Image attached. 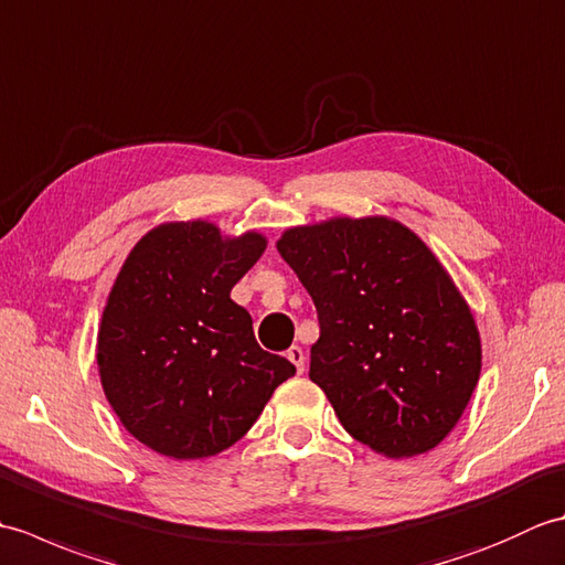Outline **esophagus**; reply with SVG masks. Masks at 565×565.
<instances>
[{
  "label": "esophagus",
  "mask_w": 565,
  "mask_h": 565,
  "mask_svg": "<svg viewBox=\"0 0 565 565\" xmlns=\"http://www.w3.org/2000/svg\"><path fill=\"white\" fill-rule=\"evenodd\" d=\"M286 359H289V362L296 366L298 374H303V369H306V354H303L301 347H298V344L289 347V350H286Z\"/></svg>",
  "instance_id": "1"
}]
</instances>
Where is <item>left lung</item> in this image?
Returning <instances> with one entry per match:
<instances>
[{"label": "left lung", "mask_w": 565, "mask_h": 565, "mask_svg": "<svg viewBox=\"0 0 565 565\" xmlns=\"http://www.w3.org/2000/svg\"><path fill=\"white\" fill-rule=\"evenodd\" d=\"M276 249L316 303L308 376L342 427L388 459L435 449L481 376V334L441 262L386 215L289 227Z\"/></svg>", "instance_id": "8db88e82"}]
</instances>
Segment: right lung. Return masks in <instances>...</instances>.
I'll return each instance as SVG.
<instances>
[{"label":"right lung","mask_w":565,"mask_h":565,"mask_svg":"<svg viewBox=\"0 0 565 565\" xmlns=\"http://www.w3.org/2000/svg\"><path fill=\"white\" fill-rule=\"evenodd\" d=\"M267 237H223L209 221L162 223L130 249L106 301L97 364L124 427L177 461L245 437L296 366L264 352L231 291Z\"/></svg>","instance_id":"add662e5"}]
</instances>
